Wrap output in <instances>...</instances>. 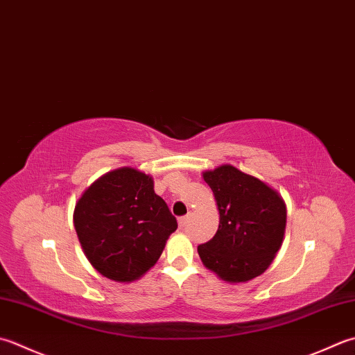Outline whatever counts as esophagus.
Masks as SVG:
<instances>
[{
  "label": "esophagus",
  "mask_w": 355,
  "mask_h": 355,
  "mask_svg": "<svg viewBox=\"0 0 355 355\" xmlns=\"http://www.w3.org/2000/svg\"><path fill=\"white\" fill-rule=\"evenodd\" d=\"M189 218H191L189 215H184V217H180V218H178V226H180V227H184L187 221H189Z\"/></svg>",
  "instance_id": "34e87169"
}]
</instances>
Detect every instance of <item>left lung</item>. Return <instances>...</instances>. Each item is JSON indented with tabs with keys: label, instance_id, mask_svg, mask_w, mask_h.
Returning <instances> with one entry per match:
<instances>
[{
	"label": "left lung",
	"instance_id": "1",
	"mask_svg": "<svg viewBox=\"0 0 355 355\" xmlns=\"http://www.w3.org/2000/svg\"><path fill=\"white\" fill-rule=\"evenodd\" d=\"M203 178L217 201L220 223L212 240L198 246L201 261L226 283H246L261 275L283 243V197L232 164L205 171Z\"/></svg>",
	"mask_w": 355,
	"mask_h": 355
}]
</instances>
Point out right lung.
Segmentation results:
<instances>
[{"mask_svg":"<svg viewBox=\"0 0 355 355\" xmlns=\"http://www.w3.org/2000/svg\"><path fill=\"white\" fill-rule=\"evenodd\" d=\"M73 226L90 265L109 280L130 283L155 265L177 220L155 193L154 178L124 166L81 193Z\"/></svg>","mask_w":355,"mask_h":355,"instance_id":"add662e5","label":"right lung"}]
</instances>
